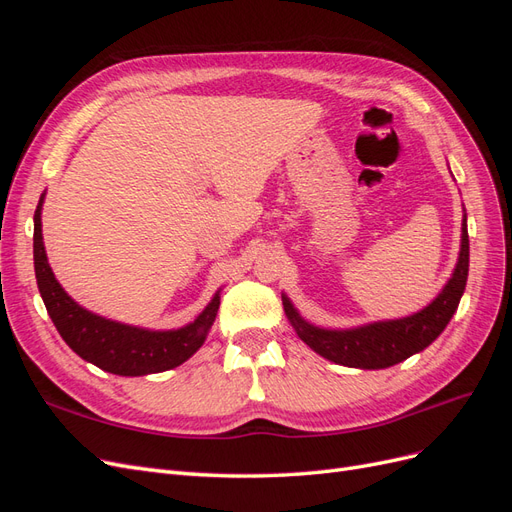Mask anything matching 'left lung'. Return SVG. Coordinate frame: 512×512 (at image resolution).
<instances>
[{"instance_id": "obj_1", "label": "left lung", "mask_w": 512, "mask_h": 512, "mask_svg": "<svg viewBox=\"0 0 512 512\" xmlns=\"http://www.w3.org/2000/svg\"><path fill=\"white\" fill-rule=\"evenodd\" d=\"M470 267V241L468 224L463 215L461 224V250L453 277L442 288V292L425 309L406 318L382 320L363 324L356 329H320L305 322L288 297H282L286 316L303 342L318 352L324 359L337 365L359 367V369H384L406 361L408 356L425 350L436 339L446 324L451 322L466 290Z\"/></svg>"}]
</instances>
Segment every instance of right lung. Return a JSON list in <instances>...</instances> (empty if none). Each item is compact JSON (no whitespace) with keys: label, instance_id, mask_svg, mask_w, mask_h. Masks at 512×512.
I'll return each mask as SVG.
<instances>
[{"label":"right lung","instance_id":"add662e5","mask_svg":"<svg viewBox=\"0 0 512 512\" xmlns=\"http://www.w3.org/2000/svg\"><path fill=\"white\" fill-rule=\"evenodd\" d=\"M44 194L34 213V269L40 297L55 329L64 342L96 367L117 376H147L185 363L205 344L220 309V290L194 322L173 331H149L87 312L59 286L46 260L42 243L40 211Z\"/></svg>","mask_w":512,"mask_h":512}]
</instances>
